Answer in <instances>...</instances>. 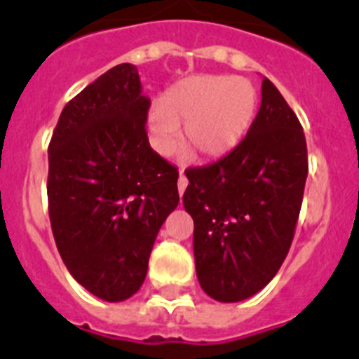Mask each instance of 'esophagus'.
I'll return each mask as SVG.
<instances>
[{
	"label": "esophagus",
	"mask_w": 359,
	"mask_h": 359,
	"mask_svg": "<svg viewBox=\"0 0 359 359\" xmlns=\"http://www.w3.org/2000/svg\"><path fill=\"white\" fill-rule=\"evenodd\" d=\"M187 185H189V180H187L185 174L180 172V177H177V192H180V196H183V192H185Z\"/></svg>",
	"instance_id": "esophagus-1"
}]
</instances>
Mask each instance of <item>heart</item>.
<instances>
[{"label":"heart","instance_id":"heart-1","mask_svg":"<svg viewBox=\"0 0 359 359\" xmlns=\"http://www.w3.org/2000/svg\"><path fill=\"white\" fill-rule=\"evenodd\" d=\"M259 95L252 81L228 75H198L172 86L160 106L149 113V136L160 154L185 140L205 158L224 156L236 149L255 116Z\"/></svg>","mask_w":359,"mask_h":359}]
</instances>
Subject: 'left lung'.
<instances>
[{
  "mask_svg": "<svg viewBox=\"0 0 359 359\" xmlns=\"http://www.w3.org/2000/svg\"><path fill=\"white\" fill-rule=\"evenodd\" d=\"M261 107L236 149L185 170L183 207L194 219L196 273L217 302L268 286L290 252L307 177V145L280 91L262 79Z\"/></svg>",
  "mask_w": 359,
  "mask_h": 359,
  "instance_id": "obj_1",
  "label": "left lung"
}]
</instances>
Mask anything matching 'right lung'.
Returning <instances> with one entry per match:
<instances>
[{"mask_svg":"<svg viewBox=\"0 0 359 359\" xmlns=\"http://www.w3.org/2000/svg\"><path fill=\"white\" fill-rule=\"evenodd\" d=\"M149 106L138 68L123 62L66 104L48 147L57 250L106 302L140 290L158 231L180 203L177 169L149 145Z\"/></svg>","mask_w":359,"mask_h":359,"instance_id":"add662e5","label":"right lung"}]
</instances>
